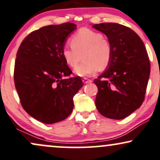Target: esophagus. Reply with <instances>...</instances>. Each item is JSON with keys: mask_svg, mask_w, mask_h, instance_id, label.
<instances>
[{"mask_svg": "<svg viewBox=\"0 0 160 160\" xmlns=\"http://www.w3.org/2000/svg\"><path fill=\"white\" fill-rule=\"evenodd\" d=\"M82 82H83L84 84H88V83H90V82H92V81L90 79H88V78H82Z\"/></svg>", "mask_w": 160, "mask_h": 160, "instance_id": "esophagus-1", "label": "esophagus"}]
</instances>
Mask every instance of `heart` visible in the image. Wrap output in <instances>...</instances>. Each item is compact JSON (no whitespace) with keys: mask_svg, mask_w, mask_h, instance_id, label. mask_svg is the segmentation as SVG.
I'll use <instances>...</instances> for the list:
<instances>
[{"mask_svg":"<svg viewBox=\"0 0 160 160\" xmlns=\"http://www.w3.org/2000/svg\"><path fill=\"white\" fill-rule=\"evenodd\" d=\"M71 47H64L62 56L66 64L76 68L81 61L84 62L75 70L79 76H89L108 68L111 61L112 48L110 42L101 32L82 28L71 37Z\"/></svg>","mask_w":160,"mask_h":160,"instance_id":"1","label":"heart"}]
</instances>
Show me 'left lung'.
<instances>
[{
    "label": "left lung",
    "instance_id": "8db88e82",
    "mask_svg": "<svg viewBox=\"0 0 160 160\" xmlns=\"http://www.w3.org/2000/svg\"><path fill=\"white\" fill-rule=\"evenodd\" d=\"M108 37L112 57L107 70L94 80L96 106L107 118L122 119L145 100L151 64L143 41L129 27L116 23L94 24Z\"/></svg>",
    "mask_w": 160,
    "mask_h": 160
}]
</instances>
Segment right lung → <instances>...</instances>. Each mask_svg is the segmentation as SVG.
<instances>
[{
	"label": "right lung",
	"mask_w": 160,
	"mask_h": 160,
	"mask_svg": "<svg viewBox=\"0 0 160 160\" xmlns=\"http://www.w3.org/2000/svg\"><path fill=\"white\" fill-rule=\"evenodd\" d=\"M76 25L64 23L33 31L23 39L17 52L14 81L20 101L27 113L45 124L68 117L73 96L83 83L79 76L70 77L62 50Z\"/></svg>",
	"instance_id": "add662e5"
}]
</instances>
